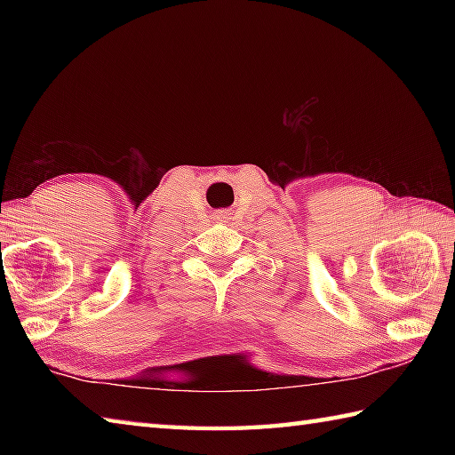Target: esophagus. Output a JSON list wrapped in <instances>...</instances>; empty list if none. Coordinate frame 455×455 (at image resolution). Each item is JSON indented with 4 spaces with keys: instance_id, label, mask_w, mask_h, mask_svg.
<instances>
[{
    "instance_id": "1",
    "label": "esophagus",
    "mask_w": 455,
    "mask_h": 455,
    "mask_svg": "<svg viewBox=\"0 0 455 455\" xmlns=\"http://www.w3.org/2000/svg\"><path fill=\"white\" fill-rule=\"evenodd\" d=\"M217 217H219V219H222V215H217Z\"/></svg>"
}]
</instances>
